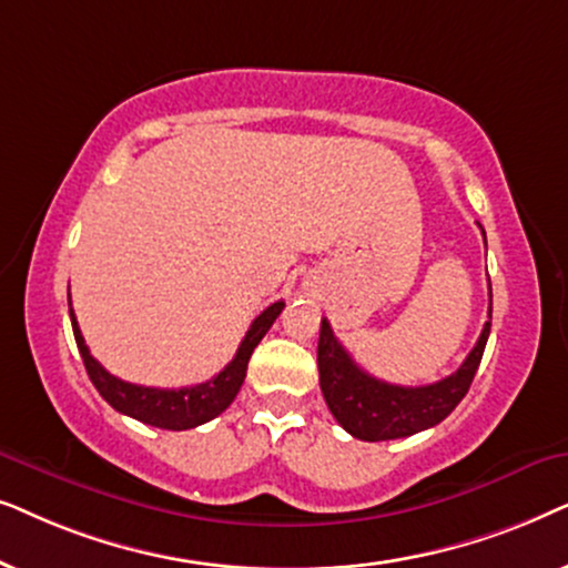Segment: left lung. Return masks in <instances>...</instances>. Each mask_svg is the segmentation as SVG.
Masks as SVG:
<instances>
[{"label": "left lung", "instance_id": "1", "mask_svg": "<svg viewBox=\"0 0 568 568\" xmlns=\"http://www.w3.org/2000/svg\"><path fill=\"white\" fill-rule=\"evenodd\" d=\"M488 332L490 322H486L463 366L447 379L426 384V387H399V384H387L363 372L339 345L329 322L322 320L316 363H320L324 403L339 426L361 442H389V438H405L434 428L463 403L470 389L483 351H486Z\"/></svg>", "mask_w": 568, "mask_h": 568}]
</instances>
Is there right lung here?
I'll return each instance as SVG.
<instances>
[{"label": "right lung", "mask_w": 568, "mask_h": 568, "mask_svg": "<svg viewBox=\"0 0 568 568\" xmlns=\"http://www.w3.org/2000/svg\"><path fill=\"white\" fill-rule=\"evenodd\" d=\"M283 306L285 301H277V304L267 306L260 316H256L252 327L246 332V337L241 339L233 361L223 368L221 374L202 384H194V387H181V389L140 387V384L116 379V376L105 372L101 363L90 355L72 308H70V320H72L74 343H78V351L82 355V363H85L90 382L95 384V389L101 392V397L113 407V410L130 415V418H138L155 428L186 430L213 420L215 415H221L225 407L236 399L241 384H244L248 358H252L254 347L260 345V339L267 335L272 322L277 320L280 312H283Z\"/></svg>", "instance_id": "add662e5"}]
</instances>
